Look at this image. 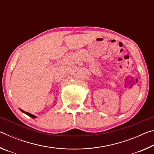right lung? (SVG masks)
Instances as JSON below:
<instances>
[{"mask_svg":"<svg viewBox=\"0 0 154 154\" xmlns=\"http://www.w3.org/2000/svg\"><path fill=\"white\" fill-rule=\"evenodd\" d=\"M22 112H24V111H22ZM25 113L26 114V115H28V116H29L30 117H31V118H36V117L35 116H33V115H32V114H30V113H27V112H25Z\"/></svg>","mask_w":154,"mask_h":154,"instance_id":"add662e5","label":"right lung"}]
</instances>
